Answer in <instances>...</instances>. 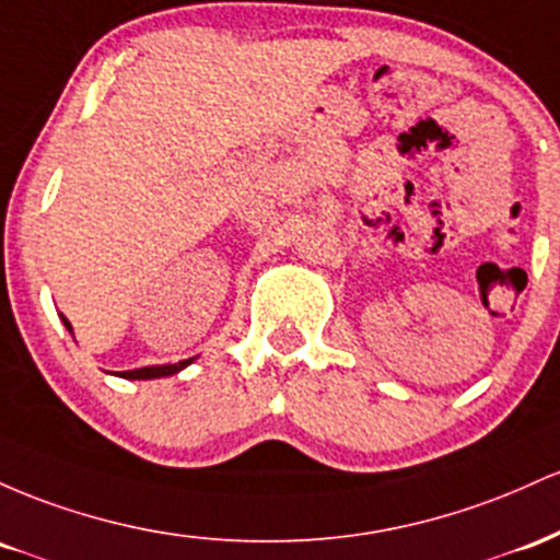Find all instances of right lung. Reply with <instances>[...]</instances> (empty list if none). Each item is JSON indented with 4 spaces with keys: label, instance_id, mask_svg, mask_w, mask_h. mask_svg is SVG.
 Masks as SVG:
<instances>
[{
    "label": "right lung",
    "instance_id": "add662e5",
    "mask_svg": "<svg viewBox=\"0 0 560 560\" xmlns=\"http://www.w3.org/2000/svg\"><path fill=\"white\" fill-rule=\"evenodd\" d=\"M62 323H66V328L71 330V323H68L66 317H62ZM192 362L190 360H182L177 364H153V368H137V370H124V373H118L121 378H129V381H150V378H166V375H174L179 373V370H185L187 364Z\"/></svg>",
    "mask_w": 560,
    "mask_h": 560
}]
</instances>
